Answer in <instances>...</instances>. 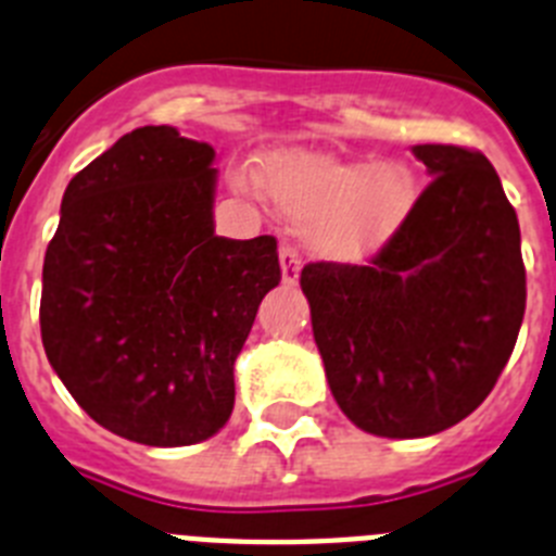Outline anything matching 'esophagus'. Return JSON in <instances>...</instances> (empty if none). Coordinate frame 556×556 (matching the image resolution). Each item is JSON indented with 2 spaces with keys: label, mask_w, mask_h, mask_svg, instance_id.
Returning <instances> with one entry per match:
<instances>
[{
  "label": "esophagus",
  "mask_w": 556,
  "mask_h": 556,
  "mask_svg": "<svg viewBox=\"0 0 556 556\" xmlns=\"http://www.w3.org/2000/svg\"><path fill=\"white\" fill-rule=\"evenodd\" d=\"M279 268H282V282L285 285H296L299 271H302V257L293 245L282 243L279 245Z\"/></svg>",
  "instance_id": "esophagus-1"
}]
</instances>
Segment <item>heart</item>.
<instances>
[{"label": "heart", "instance_id": "obj_1", "mask_svg": "<svg viewBox=\"0 0 556 556\" xmlns=\"http://www.w3.org/2000/svg\"><path fill=\"white\" fill-rule=\"evenodd\" d=\"M257 178L288 218L307 226L311 243L338 260H358L383 245L417 201L412 170L394 162L279 151L260 159Z\"/></svg>", "mask_w": 556, "mask_h": 556}]
</instances>
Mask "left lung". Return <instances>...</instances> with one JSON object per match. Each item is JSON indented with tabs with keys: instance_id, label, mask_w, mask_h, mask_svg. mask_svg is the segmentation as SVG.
Masks as SVG:
<instances>
[{
	"instance_id": "1",
	"label": "left lung",
	"mask_w": 556,
	"mask_h": 556,
	"mask_svg": "<svg viewBox=\"0 0 556 556\" xmlns=\"http://www.w3.org/2000/svg\"><path fill=\"white\" fill-rule=\"evenodd\" d=\"M412 153L431 185L371 263H311L299 279L338 408L389 439L431 437L476 412L526 311L518 215L495 167L456 144Z\"/></svg>"
}]
</instances>
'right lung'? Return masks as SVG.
Here are the masks:
<instances>
[{"label":"right lung","instance_id":"right-lung-1","mask_svg":"<svg viewBox=\"0 0 556 556\" xmlns=\"http://www.w3.org/2000/svg\"><path fill=\"white\" fill-rule=\"evenodd\" d=\"M212 162L170 125L125 134L72 178L47 245V358L94 422L139 445L224 428L235 361L282 279L271 235H215Z\"/></svg>","mask_w":556,"mask_h":556}]
</instances>
